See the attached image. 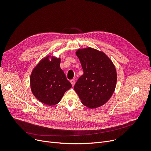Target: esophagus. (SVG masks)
I'll use <instances>...</instances> for the list:
<instances>
[{
  "label": "esophagus",
  "instance_id": "34e87169",
  "mask_svg": "<svg viewBox=\"0 0 151 151\" xmlns=\"http://www.w3.org/2000/svg\"><path fill=\"white\" fill-rule=\"evenodd\" d=\"M70 83H71V85H72V86L73 87L75 86V80H71L70 81Z\"/></svg>",
  "mask_w": 151,
  "mask_h": 151
}]
</instances>
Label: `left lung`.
Segmentation results:
<instances>
[{"label": "left lung", "instance_id": "obj_1", "mask_svg": "<svg viewBox=\"0 0 151 151\" xmlns=\"http://www.w3.org/2000/svg\"><path fill=\"white\" fill-rule=\"evenodd\" d=\"M75 53L84 74L78 79L74 89L84 106L91 109L101 106L116 89L115 65L105 52L91 47L78 49Z\"/></svg>", "mask_w": 151, "mask_h": 151}]
</instances>
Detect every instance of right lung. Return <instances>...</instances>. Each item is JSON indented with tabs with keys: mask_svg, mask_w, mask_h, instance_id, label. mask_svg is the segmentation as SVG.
<instances>
[{
	"mask_svg": "<svg viewBox=\"0 0 151 151\" xmlns=\"http://www.w3.org/2000/svg\"><path fill=\"white\" fill-rule=\"evenodd\" d=\"M60 57L47 55L39 61L30 76L32 92L38 100L46 105L58 104L65 92L71 88L60 68Z\"/></svg>",
	"mask_w": 151,
	"mask_h": 151,
	"instance_id": "right-lung-1",
	"label": "right lung"
}]
</instances>
